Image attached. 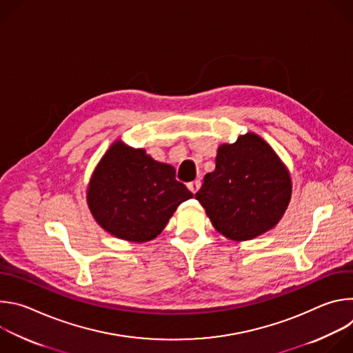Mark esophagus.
Returning a JSON list of instances; mask_svg holds the SVG:
<instances>
[{
  "label": "esophagus",
  "mask_w": 353,
  "mask_h": 353,
  "mask_svg": "<svg viewBox=\"0 0 353 353\" xmlns=\"http://www.w3.org/2000/svg\"><path fill=\"white\" fill-rule=\"evenodd\" d=\"M187 187H188V190H190L192 194H195V192L198 191V188L201 187V181H199V180H194V181L188 183Z\"/></svg>",
  "instance_id": "34e87169"
}]
</instances>
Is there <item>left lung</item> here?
Here are the masks:
<instances>
[{
    "mask_svg": "<svg viewBox=\"0 0 353 353\" xmlns=\"http://www.w3.org/2000/svg\"><path fill=\"white\" fill-rule=\"evenodd\" d=\"M289 173L256 134L221 145L216 168L195 194L215 229L232 240H250L272 229L290 199Z\"/></svg>",
    "mask_w": 353,
    "mask_h": 353,
    "instance_id": "left-lung-1",
    "label": "left lung"
}]
</instances>
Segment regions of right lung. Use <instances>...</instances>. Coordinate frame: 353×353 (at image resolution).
<instances>
[{"label":"right lung","mask_w":353,"mask_h":353,"mask_svg":"<svg viewBox=\"0 0 353 353\" xmlns=\"http://www.w3.org/2000/svg\"><path fill=\"white\" fill-rule=\"evenodd\" d=\"M191 196L176 180L173 166L154 161L143 149L116 142L92 176L88 205L105 230L142 243L155 239Z\"/></svg>","instance_id":"obj_1"}]
</instances>
